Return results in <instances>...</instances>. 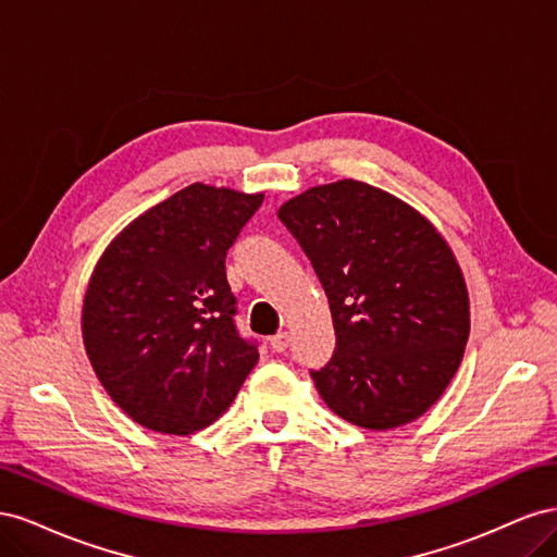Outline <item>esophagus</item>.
I'll use <instances>...</instances> for the list:
<instances>
[{
  "instance_id": "esophagus-1",
  "label": "esophagus",
  "mask_w": 557,
  "mask_h": 557,
  "mask_svg": "<svg viewBox=\"0 0 557 557\" xmlns=\"http://www.w3.org/2000/svg\"><path fill=\"white\" fill-rule=\"evenodd\" d=\"M288 346H290V334L288 332H278L276 336H272V348L276 352H283Z\"/></svg>"
}]
</instances>
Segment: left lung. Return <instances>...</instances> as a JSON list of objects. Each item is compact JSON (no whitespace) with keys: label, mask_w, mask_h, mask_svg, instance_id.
Masks as SVG:
<instances>
[{"label":"left lung","mask_w":557,"mask_h":557,"mask_svg":"<svg viewBox=\"0 0 557 557\" xmlns=\"http://www.w3.org/2000/svg\"><path fill=\"white\" fill-rule=\"evenodd\" d=\"M323 283L336 348L311 372L348 423L393 430L423 416L458 372L469 293L448 242L423 213L374 185H313L278 209Z\"/></svg>","instance_id":"8db88e82"}]
</instances>
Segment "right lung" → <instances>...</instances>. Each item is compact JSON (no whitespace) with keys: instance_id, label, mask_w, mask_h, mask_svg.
I'll return each instance as SVG.
<instances>
[{"instance_id":"obj_1","label":"right lung","mask_w":557,"mask_h":557,"mask_svg":"<svg viewBox=\"0 0 557 557\" xmlns=\"http://www.w3.org/2000/svg\"><path fill=\"white\" fill-rule=\"evenodd\" d=\"M262 193L193 183L117 234L83 297V346L134 423L190 434L221 418L258 364L242 339L225 256Z\"/></svg>"}]
</instances>
